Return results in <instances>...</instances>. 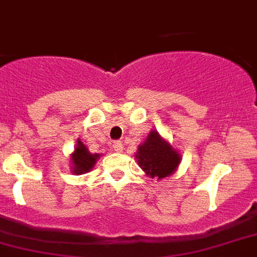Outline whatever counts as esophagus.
Returning <instances> with one entry per match:
<instances>
[{
  "mask_svg": "<svg viewBox=\"0 0 257 257\" xmlns=\"http://www.w3.org/2000/svg\"><path fill=\"white\" fill-rule=\"evenodd\" d=\"M113 149H115L116 152H121L122 150V144L120 141H115L113 142Z\"/></svg>",
  "mask_w": 257,
  "mask_h": 257,
  "instance_id": "34e87169",
  "label": "esophagus"
}]
</instances>
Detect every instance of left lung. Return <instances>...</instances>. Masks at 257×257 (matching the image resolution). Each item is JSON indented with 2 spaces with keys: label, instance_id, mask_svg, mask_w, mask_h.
Listing matches in <instances>:
<instances>
[{
  "label": "left lung",
  "instance_id": "8db88e82",
  "mask_svg": "<svg viewBox=\"0 0 257 257\" xmlns=\"http://www.w3.org/2000/svg\"><path fill=\"white\" fill-rule=\"evenodd\" d=\"M139 165L150 178H167L180 163V155L169 142L163 141L158 132H150L136 154Z\"/></svg>",
  "mask_w": 257,
  "mask_h": 257
}]
</instances>
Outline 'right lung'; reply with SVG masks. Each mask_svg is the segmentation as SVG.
<instances>
[{
	"label": "right lung",
	"mask_w": 257,
	"mask_h": 257,
	"mask_svg": "<svg viewBox=\"0 0 257 257\" xmlns=\"http://www.w3.org/2000/svg\"><path fill=\"white\" fill-rule=\"evenodd\" d=\"M98 154H91L88 153L87 148H86L81 141H78L77 148H75L74 153L72 154V162H73V172L77 175H81L83 172H88L94 167L95 162L98 161Z\"/></svg>",
	"instance_id": "1"
}]
</instances>
